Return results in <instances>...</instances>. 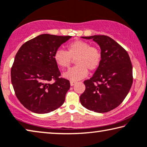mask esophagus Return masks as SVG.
Wrapping results in <instances>:
<instances>
[{
	"label": "esophagus",
	"mask_w": 147,
	"mask_h": 147,
	"mask_svg": "<svg viewBox=\"0 0 147 147\" xmlns=\"http://www.w3.org/2000/svg\"><path fill=\"white\" fill-rule=\"evenodd\" d=\"M76 83V82H75V81H71V82H70V84H71V86H73Z\"/></svg>",
	"instance_id": "esophagus-1"
}]
</instances>
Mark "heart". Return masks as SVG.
<instances>
[{
    "instance_id": "obj_1",
    "label": "heart",
    "mask_w": 147,
    "mask_h": 147,
    "mask_svg": "<svg viewBox=\"0 0 147 147\" xmlns=\"http://www.w3.org/2000/svg\"><path fill=\"white\" fill-rule=\"evenodd\" d=\"M53 59L62 69L68 67L73 59L76 65L63 73L64 77L71 81H77L86 77L88 69L93 71L98 68L101 61V53L98 48L82 40H76L67 46V51L58 49Z\"/></svg>"
}]
</instances>
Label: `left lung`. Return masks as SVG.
<instances>
[{
	"instance_id": "1",
	"label": "left lung",
	"mask_w": 147,
	"mask_h": 147,
	"mask_svg": "<svg viewBox=\"0 0 147 147\" xmlns=\"http://www.w3.org/2000/svg\"><path fill=\"white\" fill-rule=\"evenodd\" d=\"M92 39L101 48V61L92 78L84 82V92L80 101L95 113H107L122 103L133 83V69L127 52L111 37L82 36Z\"/></svg>"
}]
</instances>
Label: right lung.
<instances>
[{
  "mask_svg": "<svg viewBox=\"0 0 147 147\" xmlns=\"http://www.w3.org/2000/svg\"><path fill=\"white\" fill-rule=\"evenodd\" d=\"M71 37L40 34L23 44L16 53L11 84L17 98L28 110L45 114L63 104L70 82L59 78L61 73L53 54Z\"/></svg>",
  "mask_w": 147,
  "mask_h": 147,
  "instance_id": "obj_1",
  "label": "right lung"
}]
</instances>
